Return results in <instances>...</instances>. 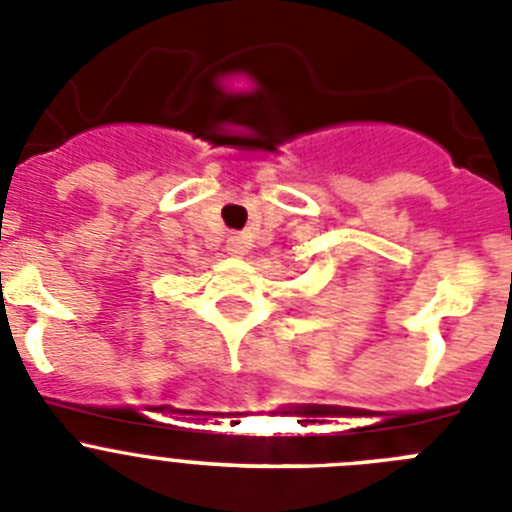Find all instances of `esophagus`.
Wrapping results in <instances>:
<instances>
[{
    "label": "esophagus",
    "instance_id": "obj_1",
    "mask_svg": "<svg viewBox=\"0 0 512 512\" xmlns=\"http://www.w3.org/2000/svg\"><path fill=\"white\" fill-rule=\"evenodd\" d=\"M225 251H228L230 256H243V241H241V238H238V235L228 238V243H225Z\"/></svg>",
    "mask_w": 512,
    "mask_h": 512
}]
</instances>
